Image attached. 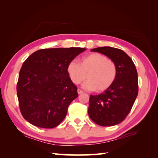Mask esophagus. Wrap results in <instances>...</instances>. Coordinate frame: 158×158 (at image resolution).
<instances>
[{"mask_svg": "<svg viewBox=\"0 0 158 158\" xmlns=\"http://www.w3.org/2000/svg\"><path fill=\"white\" fill-rule=\"evenodd\" d=\"M77 93H78L79 94H81L83 93V91H82V90H81L80 89H77Z\"/></svg>", "mask_w": 158, "mask_h": 158, "instance_id": "esophagus-1", "label": "esophagus"}]
</instances>
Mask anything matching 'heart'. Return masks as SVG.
I'll return each instance as SVG.
<instances>
[{
	"mask_svg": "<svg viewBox=\"0 0 158 158\" xmlns=\"http://www.w3.org/2000/svg\"><path fill=\"white\" fill-rule=\"evenodd\" d=\"M70 78L75 84H79L88 78L83 88L97 92L105 91L115 82L117 76L115 62L98 53L83 56L80 63L73 60L67 66Z\"/></svg>",
	"mask_w": 158,
	"mask_h": 158,
	"instance_id": "1",
	"label": "heart"
}]
</instances>
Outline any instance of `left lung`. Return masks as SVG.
<instances>
[{
  "label": "left lung",
  "instance_id": "8db88e82",
  "mask_svg": "<svg viewBox=\"0 0 158 158\" xmlns=\"http://www.w3.org/2000/svg\"><path fill=\"white\" fill-rule=\"evenodd\" d=\"M92 52L105 55L115 62L117 76L113 84L98 95H90L88 115L101 126L121 123L132 109L138 95V74L132 60L122 49L100 47Z\"/></svg>",
  "mask_w": 158,
  "mask_h": 158
}]
</instances>
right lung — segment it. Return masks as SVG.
Masks as SVG:
<instances>
[{"instance_id":"1","label":"right lung","mask_w":158,"mask_h":158,"mask_svg":"<svg viewBox=\"0 0 158 158\" xmlns=\"http://www.w3.org/2000/svg\"><path fill=\"white\" fill-rule=\"evenodd\" d=\"M83 48L40 49L26 59L19 71L17 95L22 116L43 128L58 126L77 96L67 71L70 62Z\"/></svg>"}]
</instances>
